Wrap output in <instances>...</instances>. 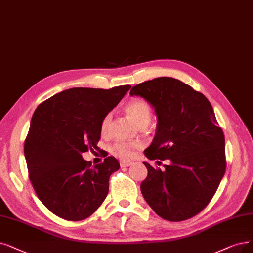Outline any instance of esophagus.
Masks as SVG:
<instances>
[{
	"instance_id": "34e87169",
	"label": "esophagus",
	"mask_w": 253,
	"mask_h": 253,
	"mask_svg": "<svg viewBox=\"0 0 253 253\" xmlns=\"http://www.w3.org/2000/svg\"><path fill=\"white\" fill-rule=\"evenodd\" d=\"M130 164H132V162H129V161H120V166H121V167L129 166Z\"/></svg>"
}]
</instances>
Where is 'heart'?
<instances>
[{
  "label": "heart",
  "mask_w": 253,
  "mask_h": 253,
  "mask_svg": "<svg viewBox=\"0 0 253 253\" xmlns=\"http://www.w3.org/2000/svg\"><path fill=\"white\" fill-rule=\"evenodd\" d=\"M125 110L128 117L133 120V123L140 126H146L149 121L151 119V114H153V110H151V107L147 102H145L144 99L141 98H136L130 100L126 106ZM111 120V115L107 114L103 120L100 123L99 130L100 134L106 135L108 132V127L109 124ZM140 145L135 142H116L113 147H112V153L124 160L130 159L134 156L135 150L139 147Z\"/></svg>",
  "instance_id": "obj_1"
}]
</instances>
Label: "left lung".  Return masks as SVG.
<instances>
[{
	"label": "left lung",
	"mask_w": 253,
	"mask_h": 253,
	"mask_svg": "<svg viewBox=\"0 0 253 253\" xmlns=\"http://www.w3.org/2000/svg\"><path fill=\"white\" fill-rule=\"evenodd\" d=\"M129 94L145 98L158 118L149 160L169 161L165 169L143 162L140 189L155 213L177 222L200 213L215 195L226 169L225 138L208 98L179 80L161 77L140 83Z\"/></svg>",
	"instance_id": "left-lung-1"
}]
</instances>
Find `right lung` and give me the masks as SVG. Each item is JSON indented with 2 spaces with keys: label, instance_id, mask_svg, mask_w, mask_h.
Instances as JSON below:
<instances>
[{
  "label": "right lung",
  "instance_id": "1",
  "mask_svg": "<svg viewBox=\"0 0 253 253\" xmlns=\"http://www.w3.org/2000/svg\"><path fill=\"white\" fill-rule=\"evenodd\" d=\"M129 88H72L36 108L24 146L29 178L40 201L58 217L84 220L107 197L118 161L111 156L91 167L82 154L98 149L100 123Z\"/></svg>",
  "mask_w": 253,
  "mask_h": 253
}]
</instances>
